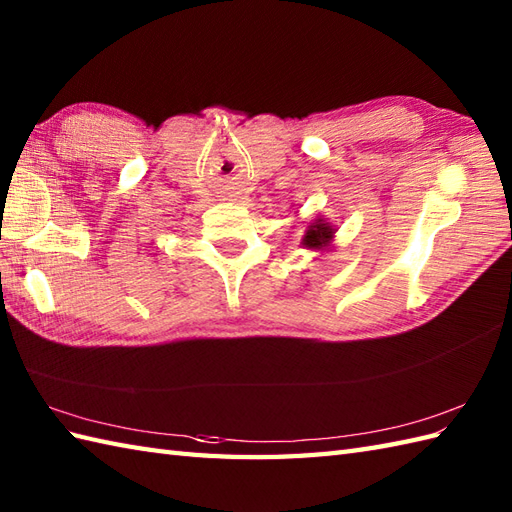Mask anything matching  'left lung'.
I'll list each match as a JSON object with an SVG mask.
<instances>
[{
	"label": "left lung",
	"instance_id": "left-lung-1",
	"mask_svg": "<svg viewBox=\"0 0 512 512\" xmlns=\"http://www.w3.org/2000/svg\"><path fill=\"white\" fill-rule=\"evenodd\" d=\"M332 237V231L325 224H314L310 226V231H306V237H303V244L310 248H319L323 246L328 239Z\"/></svg>",
	"mask_w": 512,
	"mask_h": 512
}]
</instances>
